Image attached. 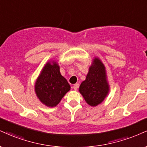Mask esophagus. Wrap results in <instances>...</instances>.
<instances>
[{
    "label": "esophagus",
    "mask_w": 147,
    "mask_h": 147,
    "mask_svg": "<svg viewBox=\"0 0 147 147\" xmlns=\"http://www.w3.org/2000/svg\"><path fill=\"white\" fill-rule=\"evenodd\" d=\"M78 88H79V84H75L73 86V89L75 90H77L78 89Z\"/></svg>",
    "instance_id": "1"
}]
</instances>
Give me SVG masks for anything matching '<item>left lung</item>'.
<instances>
[{
    "label": "left lung",
    "mask_w": 147,
    "mask_h": 147,
    "mask_svg": "<svg viewBox=\"0 0 147 147\" xmlns=\"http://www.w3.org/2000/svg\"><path fill=\"white\" fill-rule=\"evenodd\" d=\"M79 92L91 106L100 104L108 94L109 86L106 80L105 66L98 58L94 59L86 80L79 87Z\"/></svg>",
    "instance_id": "1"
}]
</instances>
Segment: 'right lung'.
Masks as SVG:
<instances>
[{
    "instance_id": "1",
    "label": "right lung",
    "mask_w": 147,
    "mask_h": 147,
    "mask_svg": "<svg viewBox=\"0 0 147 147\" xmlns=\"http://www.w3.org/2000/svg\"><path fill=\"white\" fill-rule=\"evenodd\" d=\"M70 89V86L59 72L56 63H47L37 79L35 90L40 101L49 107H54Z\"/></svg>"
}]
</instances>
